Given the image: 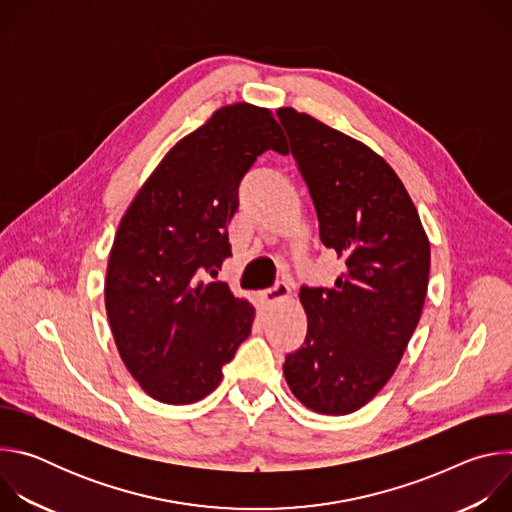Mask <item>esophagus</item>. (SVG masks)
I'll list each match as a JSON object with an SVG mask.
<instances>
[{
  "mask_svg": "<svg viewBox=\"0 0 512 512\" xmlns=\"http://www.w3.org/2000/svg\"><path fill=\"white\" fill-rule=\"evenodd\" d=\"M287 298H289V285L283 283V281H279V283H275L273 287L261 291V294H259V304H261L263 310H269L271 306H275L277 302L287 300Z\"/></svg>",
  "mask_w": 512,
  "mask_h": 512,
  "instance_id": "34e87169",
  "label": "esophagus"
}]
</instances>
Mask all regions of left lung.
I'll use <instances>...</instances> for the list:
<instances>
[{"label":"left lung","instance_id":"8db88e82","mask_svg":"<svg viewBox=\"0 0 512 512\" xmlns=\"http://www.w3.org/2000/svg\"><path fill=\"white\" fill-rule=\"evenodd\" d=\"M289 150L310 190L324 247L344 259L334 287L302 285V346L283 375L300 403L324 415L367 405L391 379L421 318L429 241L403 182L367 145L279 109Z\"/></svg>","mask_w":512,"mask_h":512}]
</instances>
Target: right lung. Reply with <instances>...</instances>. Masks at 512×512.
Instances as JSON below:
<instances>
[{"label":"right lung","instance_id":"obj_1","mask_svg":"<svg viewBox=\"0 0 512 512\" xmlns=\"http://www.w3.org/2000/svg\"><path fill=\"white\" fill-rule=\"evenodd\" d=\"M267 150L287 154L267 109H218L174 145L121 218L107 265V318L127 371L162 403L212 393L251 332L253 306L202 277L231 257L227 225L239 184Z\"/></svg>","mask_w":512,"mask_h":512}]
</instances>
